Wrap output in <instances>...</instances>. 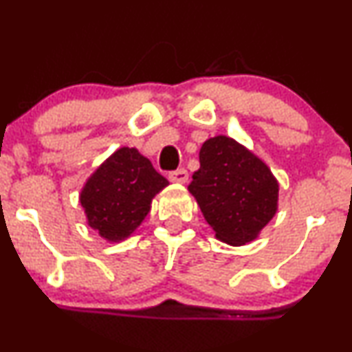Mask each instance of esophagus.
<instances>
[{"mask_svg": "<svg viewBox=\"0 0 352 352\" xmlns=\"http://www.w3.org/2000/svg\"><path fill=\"white\" fill-rule=\"evenodd\" d=\"M168 179H170V182H173V184H187L188 172L185 170V168H179V170L168 173Z\"/></svg>", "mask_w": 352, "mask_h": 352, "instance_id": "34e87169", "label": "esophagus"}]
</instances>
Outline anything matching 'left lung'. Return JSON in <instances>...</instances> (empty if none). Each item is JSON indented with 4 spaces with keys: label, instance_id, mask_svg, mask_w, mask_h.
Masks as SVG:
<instances>
[{
    "label": "left lung",
    "instance_id": "left-lung-1",
    "mask_svg": "<svg viewBox=\"0 0 352 352\" xmlns=\"http://www.w3.org/2000/svg\"><path fill=\"white\" fill-rule=\"evenodd\" d=\"M188 192L223 243L253 241L278 210V180L260 157L227 135L205 140Z\"/></svg>",
    "mask_w": 352,
    "mask_h": 352
}]
</instances>
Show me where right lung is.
<instances>
[{"instance_id": "add662e5", "label": "right lung", "mask_w": 352, "mask_h": 352, "mask_svg": "<svg viewBox=\"0 0 352 352\" xmlns=\"http://www.w3.org/2000/svg\"><path fill=\"white\" fill-rule=\"evenodd\" d=\"M167 185L147 157L134 147H120L89 177L79 200L89 227L117 243L135 232L153 197Z\"/></svg>"}]
</instances>
